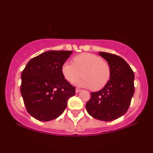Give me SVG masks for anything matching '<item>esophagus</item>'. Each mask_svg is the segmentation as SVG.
Here are the masks:
<instances>
[{
  "label": "esophagus",
  "instance_id": "1",
  "mask_svg": "<svg viewBox=\"0 0 153 153\" xmlns=\"http://www.w3.org/2000/svg\"><path fill=\"white\" fill-rule=\"evenodd\" d=\"M80 91H81V89H80V88L75 89V92H76V93H79V92H80Z\"/></svg>",
  "mask_w": 153,
  "mask_h": 153
}]
</instances>
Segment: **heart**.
<instances>
[{"label":"heart","instance_id":"1","mask_svg":"<svg viewBox=\"0 0 153 153\" xmlns=\"http://www.w3.org/2000/svg\"><path fill=\"white\" fill-rule=\"evenodd\" d=\"M74 64L65 62L62 66V73L68 82H73L79 86L91 87L95 91L100 90L106 85L111 77L108 64L99 56L91 53H82L75 56Z\"/></svg>","mask_w":153,"mask_h":153}]
</instances>
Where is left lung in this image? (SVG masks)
<instances>
[{"label":"left lung","instance_id":"1","mask_svg":"<svg viewBox=\"0 0 153 153\" xmlns=\"http://www.w3.org/2000/svg\"><path fill=\"white\" fill-rule=\"evenodd\" d=\"M99 53L110 66L111 77L101 91L91 93L85 108L94 118L111 122L127 111L134 92V75L130 66L121 57L103 52Z\"/></svg>","mask_w":153,"mask_h":153}]
</instances>
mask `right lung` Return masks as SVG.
<instances>
[{"label": "right lung", "mask_w": 153, "mask_h": 153, "mask_svg": "<svg viewBox=\"0 0 153 153\" xmlns=\"http://www.w3.org/2000/svg\"><path fill=\"white\" fill-rule=\"evenodd\" d=\"M72 51L43 52L27 63L22 73L21 93L28 113L42 122L59 117L75 88L65 80L62 66Z\"/></svg>", "instance_id": "right-lung-1"}]
</instances>
